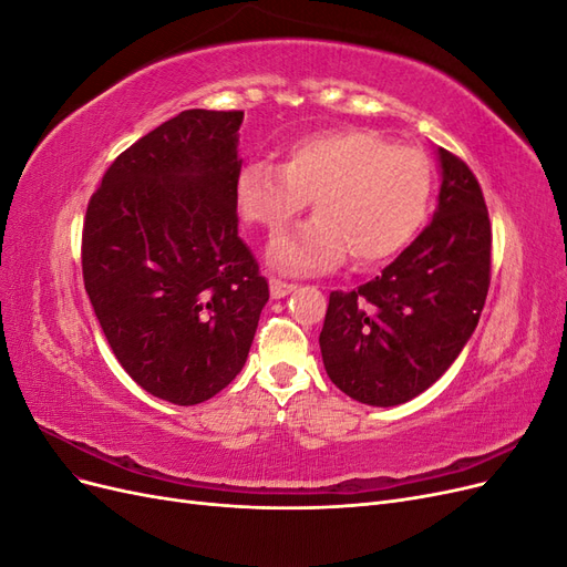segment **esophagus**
Instances as JSON below:
<instances>
[{
	"mask_svg": "<svg viewBox=\"0 0 567 567\" xmlns=\"http://www.w3.org/2000/svg\"><path fill=\"white\" fill-rule=\"evenodd\" d=\"M298 286L296 284H290V281H281V279H277V277H271L269 279V290H271V298H284V296H288V293H293Z\"/></svg>",
	"mask_w": 567,
	"mask_h": 567,
	"instance_id": "obj_1",
	"label": "esophagus"
}]
</instances>
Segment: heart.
<instances>
[{"label":"heart","mask_w":567,"mask_h":567,"mask_svg":"<svg viewBox=\"0 0 567 567\" xmlns=\"http://www.w3.org/2000/svg\"><path fill=\"white\" fill-rule=\"evenodd\" d=\"M431 194L425 153L364 127L307 134L288 146L284 165L255 161L236 179L238 210L267 231L315 198L317 217L269 246L271 265L293 274L336 267L348 252L357 267L390 260L421 229Z\"/></svg>","instance_id":"obj_1"}]
</instances>
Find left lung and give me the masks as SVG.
Listing matches in <instances>:
<instances>
[{"label": "left lung", "mask_w": 567, "mask_h": 567, "mask_svg": "<svg viewBox=\"0 0 567 567\" xmlns=\"http://www.w3.org/2000/svg\"><path fill=\"white\" fill-rule=\"evenodd\" d=\"M442 186L431 225L375 277L333 290L319 336L329 379L352 400H414L452 367L485 307L492 225L473 169L440 148Z\"/></svg>", "instance_id": "left-lung-1"}]
</instances>
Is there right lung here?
I'll return each mask as SVG.
<instances>
[{"label": "right lung", "instance_id": "obj_1", "mask_svg": "<svg viewBox=\"0 0 567 567\" xmlns=\"http://www.w3.org/2000/svg\"><path fill=\"white\" fill-rule=\"evenodd\" d=\"M244 111H182L125 148L92 194L82 279L136 385L200 404L244 369L269 284L238 236Z\"/></svg>", "mask_w": 567, "mask_h": 567}]
</instances>
